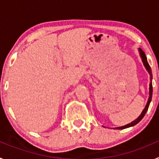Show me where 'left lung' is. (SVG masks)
Masks as SVG:
<instances>
[{
  "mask_svg": "<svg viewBox=\"0 0 159 159\" xmlns=\"http://www.w3.org/2000/svg\"><path fill=\"white\" fill-rule=\"evenodd\" d=\"M139 52H140V56H141L142 60H143V64H144V66L146 67L147 70L148 71L149 74H150V79H151V83H150V93H149V94H150V96H149L148 102H147V105H146V107L144 108V110L143 111L142 114L140 115L139 116V118H138V119H136L134 121L131 122V123H129V124H127V125H126V126H123V127H117V129L127 128V127H132V126H134V125L137 124L139 122L141 121V119H143V117H144L145 114L147 113V110H148L149 105H150V102H151V99H152V92H153V88H153V87H152V72H151V67H150V65H149L148 62H147V57H146L145 52L143 51V49L139 48Z\"/></svg>",
  "mask_w": 159,
  "mask_h": 159,
  "instance_id": "8db88e82",
  "label": "left lung"
}]
</instances>
